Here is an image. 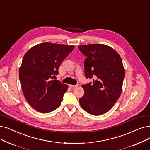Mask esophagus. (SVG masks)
<instances>
[{
  "instance_id": "1",
  "label": "esophagus",
  "mask_w": 150,
  "mask_h": 150,
  "mask_svg": "<svg viewBox=\"0 0 150 150\" xmlns=\"http://www.w3.org/2000/svg\"><path fill=\"white\" fill-rule=\"evenodd\" d=\"M79 86V84H76V85H71V84H70V85H69V86H70V88H75V87H77V86Z\"/></svg>"
}]
</instances>
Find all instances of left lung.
I'll list each match as a JSON object with an SVG mask.
<instances>
[{
	"label": "left lung",
	"instance_id": "8db88e82",
	"mask_svg": "<svg viewBox=\"0 0 150 150\" xmlns=\"http://www.w3.org/2000/svg\"><path fill=\"white\" fill-rule=\"evenodd\" d=\"M78 48L86 56L84 62L86 78H94L92 83L82 86L84 94L79 99L80 105L91 115L105 113L121 93L125 75L121 58L115 50L105 45H84Z\"/></svg>",
	"mask_w": 150,
	"mask_h": 150
}]
</instances>
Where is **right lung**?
Segmentation results:
<instances>
[{"mask_svg":"<svg viewBox=\"0 0 150 150\" xmlns=\"http://www.w3.org/2000/svg\"><path fill=\"white\" fill-rule=\"evenodd\" d=\"M74 47L45 42L25 54L19 70V80L25 99L37 112L47 113L60 106L68 85L53 79Z\"/></svg>","mask_w":150,"mask_h":150,"instance_id":"obj_1","label":"right lung"}]
</instances>
